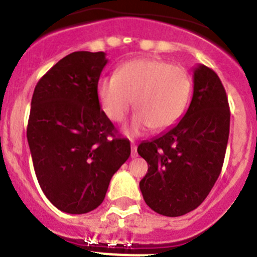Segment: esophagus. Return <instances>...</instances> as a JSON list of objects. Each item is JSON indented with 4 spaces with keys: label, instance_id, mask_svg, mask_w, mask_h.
I'll list each match as a JSON object with an SVG mask.
<instances>
[{
    "label": "esophagus",
    "instance_id": "34e87169",
    "mask_svg": "<svg viewBox=\"0 0 257 257\" xmlns=\"http://www.w3.org/2000/svg\"><path fill=\"white\" fill-rule=\"evenodd\" d=\"M138 157V151H136L135 143L131 142V158H136Z\"/></svg>",
    "mask_w": 257,
    "mask_h": 257
}]
</instances>
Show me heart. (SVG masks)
<instances>
[{
	"mask_svg": "<svg viewBox=\"0 0 257 257\" xmlns=\"http://www.w3.org/2000/svg\"><path fill=\"white\" fill-rule=\"evenodd\" d=\"M189 74L179 65L156 58L127 61L115 76L97 82V99L109 121L124 119L134 100L136 113L126 127L127 135H138L151 127L167 130L183 115L190 96Z\"/></svg>",
	"mask_w": 257,
	"mask_h": 257,
	"instance_id": "1",
	"label": "heart"
}]
</instances>
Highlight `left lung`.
Segmentation results:
<instances>
[{
  "instance_id": "1",
  "label": "left lung",
  "mask_w": 257,
  "mask_h": 257,
  "mask_svg": "<svg viewBox=\"0 0 257 257\" xmlns=\"http://www.w3.org/2000/svg\"><path fill=\"white\" fill-rule=\"evenodd\" d=\"M193 97L171 128L138 147L148 163L140 181L145 203L165 216L190 212L205 201L221 172L230 126L225 88L206 65L193 70Z\"/></svg>"
}]
</instances>
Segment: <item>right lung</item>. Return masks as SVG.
<instances>
[{
	"label": "right lung",
	"instance_id": "obj_1",
	"mask_svg": "<svg viewBox=\"0 0 257 257\" xmlns=\"http://www.w3.org/2000/svg\"><path fill=\"white\" fill-rule=\"evenodd\" d=\"M106 63L105 52H72L38 81L32 96L27 139L33 167L45 196L63 212L100 206L130 157V142L115 136L97 99Z\"/></svg>",
	"mask_w": 257,
	"mask_h": 257
}]
</instances>
